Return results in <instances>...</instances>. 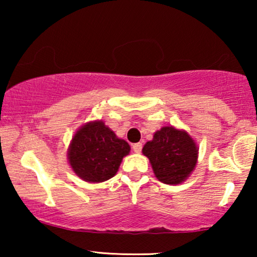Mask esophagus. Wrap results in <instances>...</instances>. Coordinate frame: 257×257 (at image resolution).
Masks as SVG:
<instances>
[{
  "mask_svg": "<svg viewBox=\"0 0 257 257\" xmlns=\"http://www.w3.org/2000/svg\"><path fill=\"white\" fill-rule=\"evenodd\" d=\"M132 149H133V151H135L136 153H140V152H142V149H143V144L142 143L133 144Z\"/></svg>",
  "mask_w": 257,
  "mask_h": 257,
  "instance_id": "34e87169",
  "label": "esophagus"
}]
</instances>
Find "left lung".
Returning <instances> with one entry per match:
<instances>
[{"mask_svg": "<svg viewBox=\"0 0 257 257\" xmlns=\"http://www.w3.org/2000/svg\"><path fill=\"white\" fill-rule=\"evenodd\" d=\"M143 153L150 159L156 177L167 185H178L188 178L198 159V147L187 132L172 126L163 127L147 142Z\"/></svg>", "mask_w": 257, "mask_h": 257, "instance_id": "left-lung-1", "label": "left lung"}]
</instances>
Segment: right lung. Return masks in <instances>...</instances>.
Listing matches in <instances>:
<instances>
[{"instance_id": "obj_1", "label": "right lung", "mask_w": 257, "mask_h": 257, "mask_svg": "<svg viewBox=\"0 0 257 257\" xmlns=\"http://www.w3.org/2000/svg\"><path fill=\"white\" fill-rule=\"evenodd\" d=\"M130 145L117 138L103 121L80 127L69 149V163L75 173L87 182H103L117 173Z\"/></svg>"}]
</instances>
